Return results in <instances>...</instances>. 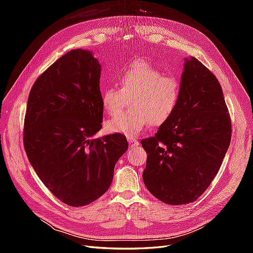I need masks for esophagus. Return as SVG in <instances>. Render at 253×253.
<instances>
[{
  "instance_id": "1",
  "label": "esophagus",
  "mask_w": 253,
  "mask_h": 253,
  "mask_svg": "<svg viewBox=\"0 0 253 253\" xmlns=\"http://www.w3.org/2000/svg\"><path fill=\"white\" fill-rule=\"evenodd\" d=\"M127 142H128L129 147H131V148H135V147H137V145L139 144L138 140H137L136 138H134V137H127Z\"/></svg>"
}]
</instances>
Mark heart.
<instances>
[{"mask_svg": "<svg viewBox=\"0 0 253 253\" xmlns=\"http://www.w3.org/2000/svg\"><path fill=\"white\" fill-rule=\"evenodd\" d=\"M117 87L101 90V105L109 115L118 114L129 99L131 110L106 122L110 133L128 137L138 135L147 126H162L177 109L181 86L179 80L142 60L134 61L117 75Z\"/></svg>", "mask_w": 253, "mask_h": 253, "instance_id": "b5f03b06", "label": "heart"}]
</instances>
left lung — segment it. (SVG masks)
I'll list each match as a JSON object with an SVG mask.
<instances>
[{"instance_id":"8db88e82","label":"left lung","mask_w":253,"mask_h":253,"mask_svg":"<svg viewBox=\"0 0 253 253\" xmlns=\"http://www.w3.org/2000/svg\"><path fill=\"white\" fill-rule=\"evenodd\" d=\"M180 86L173 116L141 140L148 154L144 185L168 205L192 203L205 192L231 140L230 115L215 76L196 58H186Z\"/></svg>"}]
</instances>
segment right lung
Returning <instances> with one entry per match:
<instances>
[{
  "mask_svg": "<svg viewBox=\"0 0 253 253\" xmlns=\"http://www.w3.org/2000/svg\"><path fill=\"white\" fill-rule=\"evenodd\" d=\"M100 72L90 50L73 49L36 80L27 100L23 141L29 163L45 187L72 207L109 190L128 148L121 134L93 138L102 127Z\"/></svg>",
  "mask_w": 253,
  "mask_h": 253,
  "instance_id": "1",
  "label": "right lung"
}]
</instances>
